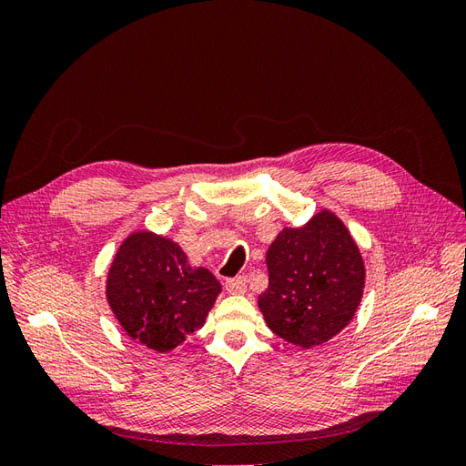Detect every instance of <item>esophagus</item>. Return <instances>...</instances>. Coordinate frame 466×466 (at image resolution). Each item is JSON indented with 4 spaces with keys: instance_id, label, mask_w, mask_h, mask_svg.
<instances>
[{
    "instance_id": "esophagus-1",
    "label": "esophagus",
    "mask_w": 466,
    "mask_h": 466,
    "mask_svg": "<svg viewBox=\"0 0 466 466\" xmlns=\"http://www.w3.org/2000/svg\"><path fill=\"white\" fill-rule=\"evenodd\" d=\"M225 289L233 295H241L247 291V278L245 276H237V278H229L225 279Z\"/></svg>"
}]
</instances>
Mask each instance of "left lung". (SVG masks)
<instances>
[{
    "label": "left lung",
    "mask_w": 466,
    "mask_h": 466,
    "mask_svg": "<svg viewBox=\"0 0 466 466\" xmlns=\"http://www.w3.org/2000/svg\"><path fill=\"white\" fill-rule=\"evenodd\" d=\"M258 307L274 334L299 348L329 342L354 319L365 286L361 252L346 225L322 209L284 228L266 252Z\"/></svg>",
    "instance_id": "obj_1"
}]
</instances>
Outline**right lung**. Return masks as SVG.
<instances>
[{
	"label": "right lung",
	"instance_id": "right-lung-1",
	"mask_svg": "<svg viewBox=\"0 0 466 466\" xmlns=\"http://www.w3.org/2000/svg\"><path fill=\"white\" fill-rule=\"evenodd\" d=\"M219 291L214 274L151 231L124 238L106 278V301L126 334L159 354L204 327Z\"/></svg>",
	"mask_w": 466,
	"mask_h": 466
}]
</instances>
